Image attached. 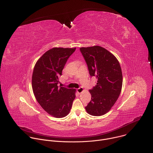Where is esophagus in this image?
<instances>
[{"label":"esophagus","instance_id":"obj_1","mask_svg":"<svg viewBox=\"0 0 153 153\" xmlns=\"http://www.w3.org/2000/svg\"><path fill=\"white\" fill-rule=\"evenodd\" d=\"M83 91V88L82 87H80V88H79L77 89V92L79 94L82 93Z\"/></svg>","mask_w":153,"mask_h":153}]
</instances>
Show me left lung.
Here are the masks:
<instances>
[{"mask_svg":"<svg viewBox=\"0 0 153 153\" xmlns=\"http://www.w3.org/2000/svg\"><path fill=\"white\" fill-rule=\"evenodd\" d=\"M91 77L97 79V85L89 89L91 100L85 107L93 116L103 115L114 105L121 93L123 74L116 57L98 45L80 48Z\"/></svg>","mask_w":153,"mask_h":153,"instance_id":"left-lung-1","label":"left lung"}]
</instances>
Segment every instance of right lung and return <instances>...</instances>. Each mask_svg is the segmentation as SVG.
Wrapping results in <instances>:
<instances>
[{
	"label": "right lung",
	"instance_id": "right-lung-1",
	"mask_svg": "<svg viewBox=\"0 0 153 153\" xmlns=\"http://www.w3.org/2000/svg\"><path fill=\"white\" fill-rule=\"evenodd\" d=\"M76 48L50 49L36 62L32 77L34 95L42 108L55 118L67 116L76 97V89L58 86L59 78Z\"/></svg>",
	"mask_w": 153,
	"mask_h": 153
}]
</instances>
